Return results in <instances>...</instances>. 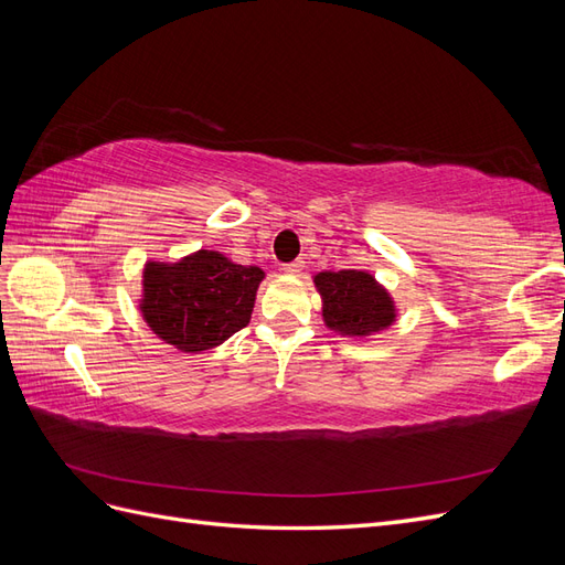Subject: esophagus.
I'll use <instances>...</instances> for the list:
<instances>
[{"label":"esophagus","instance_id":"34e87169","mask_svg":"<svg viewBox=\"0 0 565 565\" xmlns=\"http://www.w3.org/2000/svg\"><path fill=\"white\" fill-rule=\"evenodd\" d=\"M301 268H303V262H292V264H285L282 266V270L287 273V276H299Z\"/></svg>","mask_w":565,"mask_h":565}]
</instances>
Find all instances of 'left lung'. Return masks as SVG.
<instances>
[{
    "label": "left lung",
    "instance_id": "1",
    "mask_svg": "<svg viewBox=\"0 0 565 565\" xmlns=\"http://www.w3.org/2000/svg\"><path fill=\"white\" fill-rule=\"evenodd\" d=\"M322 297V318L330 330L367 337L396 320L391 295L365 270H324L313 278Z\"/></svg>",
    "mask_w": 565,
    "mask_h": 565
}]
</instances>
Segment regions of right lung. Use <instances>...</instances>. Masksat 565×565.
Listing matches in <instances>:
<instances>
[{
    "instance_id": "right-lung-1",
    "label": "right lung",
    "mask_w": 565,
    "mask_h": 565,
    "mask_svg": "<svg viewBox=\"0 0 565 565\" xmlns=\"http://www.w3.org/2000/svg\"><path fill=\"white\" fill-rule=\"evenodd\" d=\"M264 270L200 249L177 264L148 262L141 313L148 328L185 353L207 351L252 318Z\"/></svg>"
}]
</instances>
